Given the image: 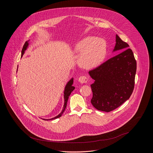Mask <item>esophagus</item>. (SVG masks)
Returning a JSON list of instances; mask_svg holds the SVG:
<instances>
[{"label": "esophagus", "mask_w": 153, "mask_h": 153, "mask_svg": "<svg viewBox=\"0 0 153 153\" xmlns=\"http://www.w3.org/2000/svg\"><path fill=\"white\" fill-rule=\"evenodd\" d=\"M78 81L81 84L87 83V82L88 81V78L85 76H81L78 78Z\"/></svg>", "instance_id": "obj_1"}]
</instances>
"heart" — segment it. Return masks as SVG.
Wrapping results in <instances>:
<instances>
[{
	"label": "heart",
	"mask_w": 153,
	"mask_h": 153,
	"mask_svg": "<svg viewBox=\"0 0 153 153\" xmlns=\"http://www.w3.org/2000/svg\"><path fill=\"white\" fill-rule=\"evenodd\" d=\"M73 51L79 54L78 64L85 69H93L100 65L107 54L105 42L93 36H86L73 46Z\"/></svg>",
	"instance_id": "heart-1"
}]
</instances>
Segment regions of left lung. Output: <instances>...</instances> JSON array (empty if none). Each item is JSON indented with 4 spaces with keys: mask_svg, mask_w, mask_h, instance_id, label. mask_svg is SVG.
<instances>
[{
    "mask_svg": "<svg viewBox=\"0 0 153 153\" xmlns=\"http://www.w3.org/2000/svg\"><path fill=\"white\" fill-rule=\"evenodd\" d=\"M129 47L116 35L112 52H123L89 71L95 80L91 85L93 94L91 102L96 109L108 112L130 98L134 87L137 63Z\"/></svg>",
    "mask_w": 153,
    "mask_h": 153,
    "instance_id": "8db88e82",
    "label": "left lung"
}]
</instances>
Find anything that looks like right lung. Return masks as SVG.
I'll return each instance as SVG.
<instances>
[{"mask_svg": "<svg viewBox=\"0 0 153 153\" xmlns=\"http://www.w3.org/2000/svg\"><path fill=\"white\" fill-rule=\"evenodd\" d=\"M29 41L30 40H28L27 41H26L25 42V44L24 45L23 47V49L22 50V53H21V57L23 56V55H24L25 52V51L27 49L28 46H29V45L30 44L29 42ZM18 71V70H17ZM73 82H74V78H72L66 84L65 87L64 88V107H63V109L62 110V111L60 112V114H59L57 116L52 118H51V119H44L45 120H54V119H56V118H59L60 117L62 116L63 112H64L65 109L66 107V105H67V102H68V98H69V97L70 95V94H71V92L74 90L75 87L74 86H72V84H73Z\"/></svg>", "mask_w": 153, "mask_h": 153, "instance_id": "add662e5", "label": "right lung"}]
</instances>
